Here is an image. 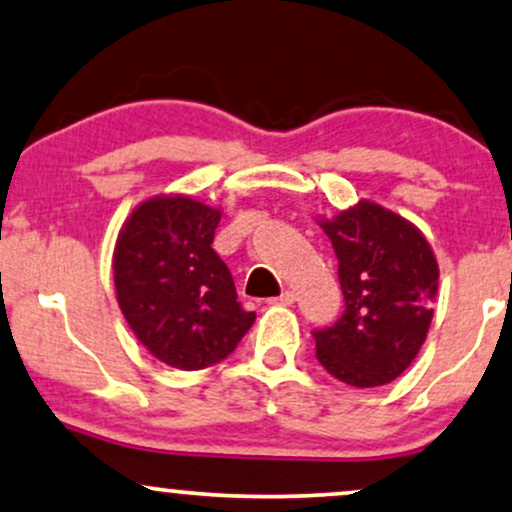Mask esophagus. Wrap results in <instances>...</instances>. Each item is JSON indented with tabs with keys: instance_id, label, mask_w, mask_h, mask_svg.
<instances>
[{
	"instance_id": "1",
	"label": "esophagus",
	"mask_w": 512,
	"mask_h": 512,
	"mask_svg": "<svg viewBox=\"0 0 512 512\" xmlns=\"http://www.w3.org/2000/svg\"><path fill=\"white\" fill-rule=\"evenodd\" d=\"M296 301V294L292 289H285L280 296H275V299H270V304H277V306H292Z\"/></svg>"
}]
</instances>
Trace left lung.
Returning <instances> with one entry per match:
<instances>
[{"mask_svg": "<svg viewBox=\"0 0 512 512\" xmlns=\"http://www.w3.org/2000/svg\"><path fill=\"white\" fill-rule=\"evenodd\" d=\"M339 261L344 313L313 330L323 368L351 387H380L418 356L432 323L439 266L425 235L380 204L320 218Z\"/></svg>", "mask_w": 512, "mask_h": 512, "instance_id": "8db88e82", "label": "left lung"}]
</instances>
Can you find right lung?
Instances as JSON below:
<instances>
[{"mask_svg": "<svg viewBox=\"0 0 512 512\" xmlns=\"http://www.w3.org/2000/svg\"><path fill=\"white\" fill-rule=\"evenodd\" d=\"M220 211L185 194L142 201L113 249L118 306L151 356L178 370L223 361L254 325L213 237Z\"/></svg>", "mask_w": 512, "mask_h": 512, "instance_id": "right-lung-1", "label": "right lung"}]
</instances>
